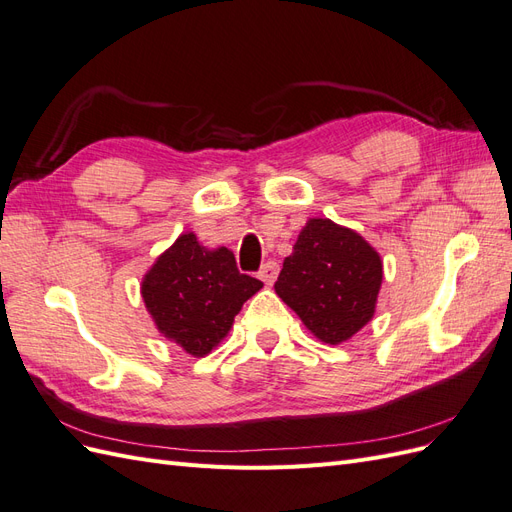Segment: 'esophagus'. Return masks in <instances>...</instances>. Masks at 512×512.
<instances>
[{
	"label": "esophagus",
	"instance_id": "1",
	"mask_svg": "<svg viewBox=\"0 0 512 512\" xmlns=\"http://www.w3.org/2000/svg\"><path fill=\"white\" fill-rule=\"evenodd\" d=\"M277 273H280V265H277L275 260H269V262H265V265L260 267L258 277H260V280L265 282L267 286H273V282L277 280Z\"/></svg>",
	"mask_w": 512,
	"mask_h": 512
}]
</instances>
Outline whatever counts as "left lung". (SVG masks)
<instances>
[{
    "label": "left lung",
    "instance_id": "obj_1",
    "mask_svg": "<svg viewBox=\"0 0 512 512\" xmlns=\"http://www.w3.org/2000/svg\"><path fill=\"white\" fill-rule=\"evenodd\" d=\"M382 260L359 232L312 218L284 260L275 292L324 344H342L374 318Z\"/></svg>",
    "mask_w": 512,
    "mask_h": 512
}]
</instances>
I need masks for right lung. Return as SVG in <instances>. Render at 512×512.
<instances>
[{
	"label": "right lung",
	"instance_id": "add662e5",
	"mask_svg": "<svg viewBox=\"0 0 512 512\" xmlns=\"http://www.w3.org/2000/svg\"><path fill=\"white\" fill-rule=\"evenodd\" d=\"M260 288L256 277L239 273L228 247L207 250L194 232H185L147 271L141 294L164 337L192 356H205Z\"/></svg>",
	"mask_w": 512,
	"mask_h": 512
}]
</instances>
